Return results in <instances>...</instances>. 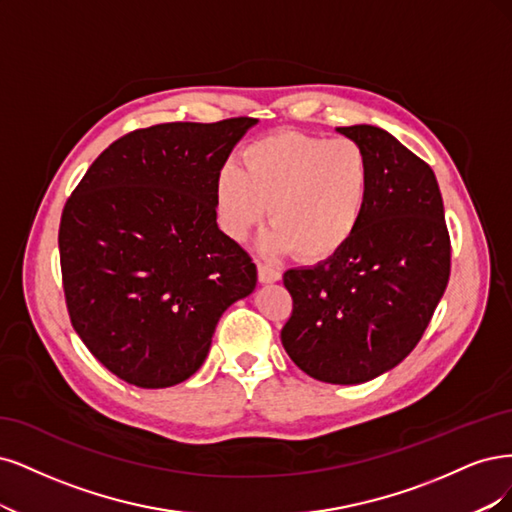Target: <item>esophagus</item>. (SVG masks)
<instances>
[{
	"label": "esophagus",
	"mask_w": 512,
	"mask_h": 512,
	"mask_svg": "<svg viewBox=\"0 0 512 512\" xmlns=\"http://www.w3.org/2000/svg\"><path fill=\"white\" fill-rule=\"evenodd\" d=\"M257 272H259V283H276V280H280V272L268 266V263H257Z\"/></svg>",
	"instance_id": "esophagus-1"
}]
</instances>
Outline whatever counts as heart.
I'll list each match as a JSON object with an SVG mask.
<instances>
[{
	"label": "heart",
	"instance_id": "1",
	"mask_svg": "<svg viewBox=\"0 0 512 512\" xmlns=\"http://www.w3.org/2000/svg\"><path fill=\"white\" fill-rule=\"evenodd\" d=\"M372 191V166L351 138L327 140L278 131L242 151L240 168L227 163L217 178V210L225 234L244 240L268 206V255L298 253L319 261L355 236Z\"/></svg>",
	"mask_w": 512,
	"mask_h": 512
}]
</instances>
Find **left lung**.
<instances>
[{"label": "left lung", "instance_id": "8db88e82", "mask_svg": "<svg viewBox=\"0 0 512 512\" xmlns=\"http://www.w3.org/2000/svg\"><path fill=\"white\" fill-rule=\"evenodd\" d=\"M336 131L370 159V200L342 251L285 272L293 312L280 340L308 376L357 385L398 366L421 340L449 283L451 240L423 159L381 127Z\"/></svg>", "mask_w": 512, "mask_h": 512}]
</instances>
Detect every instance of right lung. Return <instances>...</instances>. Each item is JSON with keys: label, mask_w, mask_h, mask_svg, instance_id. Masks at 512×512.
<instances>
[{"label": "right lung", "mask_w": 512, "mask_h": 512, "mask_svg": "<svg viewBox=\"0 0 512 512\" xmlns=\"http://www.w3.org/2000/svg\"><path fill=\"white\" fill-rule=\"evenodd\" d=\"M257 119L163 123L112 142L65 202L59 225L70 321L121 381H187L214 327L251 295L257 268L217 225V178Z\"/></svg>", "instance_id": "add662e5"}]
</instances>
